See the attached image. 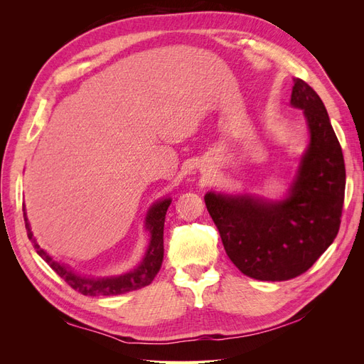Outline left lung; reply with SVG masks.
Wrapping results in <instances>:
<instances>
[{"label":"left lung","mask_w":364,"mask_h":364,"mask_svg":"<svg viewBox=\"0 0 364 364\" xmlns=\"http://www.w3.org/2000/svg\"><path fill=\"white\" fill-rule=\"evenodd\" d=\"M291 105L304 109L311 141L287 199L277 203L208 193V213L229 259L246 277L287 281L310 269L340 229L346 171L321 97L293 77Z\"/></svg>","instance_id":"obj_1"}]
</instances>
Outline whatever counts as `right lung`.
Instances as JSON below:
<instances>
[{
  "label": "right lung",
  "mask_w": 364,
  "mask_h": 364,
  "mask_svg": "<svg viewBox=\"0 0 364 364\" xmlns=\"http://www.w3.org/2000/svg\"><path fill=\"white\" fill-rule=\"evenodd\" d=\"M170 203H171L170 199L161 200L149 211L146 226L149 229L151 238H150V246L147 249L146 258L141 262V266L129 273L119 274V277L102 278V279L80 277V274L71 272L70 269L62 266V264H59L58 261H54L50 255H47V253L41 249V246L36 243V240L33 238L26 213H24V222H26L27 235L31 240V243H33V246H35L36 252L42 257V259L46 261L48 266L70 285L71 289H74L75 291H79L85 296L124 294V293L146 287V285H149L158 274V272L162 266V259H164L165 214H167V209H168Z\"/></svg>",
  "instance_id": "right-lung-1"
}]
</instances>
